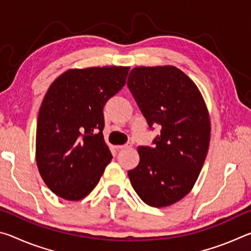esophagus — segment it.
<instances>
[{
	"label": "esophagus",
	"instance_id": "obj_1",
	"mask_svg": "<svg viewBox=\"0 0 251 251\" xmlns=\"http://www.w3.org/2000/svg\"><path fill=\"white\" fill-rule=\"evenodd\" d=\"M131 145L128 144H125V145H121V146H116V150H127V148H130Z\"/></svg>",
	"mask_w": 251,
	"mask_h": 251
}]
</instances>
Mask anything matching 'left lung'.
Returning <instances> with one entry per match:
<instances>
[{
	"mask_svg": "<svg viewBox=\"0 0 251 251\" xmlns=\"http://www.w3.org/2000/svg\"><path fill=\"white\" fill-rule=\"evenodd\" d=\"M127 86L150 128L160 127L152 146H139L138 166L128 172L135 192L151 207L180 201L196 182L210 138L201 92L175 66L135 67Z\"/></svg>",
	"mask_w": 251,
	"mask_h": 251,
	"instance_id": "left-lung-1",
	"label": "left lung"
}]
</instances>
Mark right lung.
I'll list each match as a JSON object with an SVG mask.
<instances>
[{
  "mask_svg": "<svg viewBox=\"0 0 251 251\" xmlns=\"http://www.w3.org/2000/svg\"><path fill=\"white\" fill-rule=\"evenodd\" d=\"M129 67L65 72L42 101L36 128V163L58 197L79 201L99 184L112 154L104 141V106L125 85Z\"/></svg>",
  "mask_w": 251,
  "mask_h": 251,
  "instance_id": "obj_1",
  "label": "right lung"
}]
</instances>
